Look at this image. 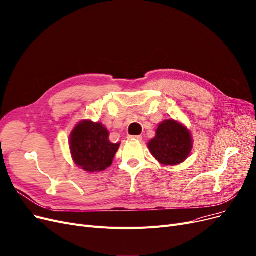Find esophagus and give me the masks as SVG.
<instances>
[{"instance_id": "obj_1", "label": "esophagus", "mask_w": 256, "mask_h": 256, "mask_svg": "<svg viewBox=\"0 0 256 256\" xmlns=\"http://www.w3.org/2000/svg\"><path fill=\"white\" fill-rule=\"evenodd\" d=\"M130 140H137V141H141L142 140V136H128Z\"/></svg>"}]
</instances>
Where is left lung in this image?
Instances as JSON below:
<instances>
[{
    "label": "left lung",
    "instance_id": "1",
    "mask_svg": "<svg viewBox=\"0 0 256 256\" xmlns=\"http://www.w3.org/2000/svg\"><path fill=\"white\" fill-rule=\"evenodd\" d=\"M148 146L156 160L163 165H178L190 154L192 137L180 122L174 119L164 120L156 130V137Z\"/></svg>",
    "mask_w": 256,
    "mask_h": 256
}]
</instances>
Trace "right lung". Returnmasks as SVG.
<instances>
[{
	"mask_svg": "<svg viewBox=\"0 0 256 256\" xmlns=\"http://www.w3.org/2000/svg\"><path fill=\"white\" fill-rule=\"evenodd\" d=\"M70 150L74 163L88 172H102L113 162L120 143L108 140L102 124L84 120L70 134Z\"/></svg>",
	"mask_w": 256,
	"mask_h": 256,
	"instance_id": "right-lung-1",
	"label": "right lung"
}]
</instances>
